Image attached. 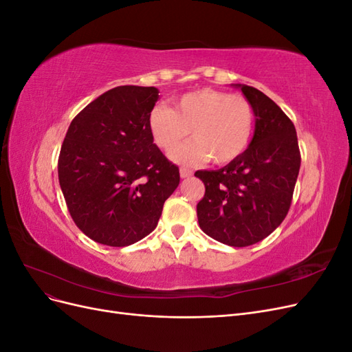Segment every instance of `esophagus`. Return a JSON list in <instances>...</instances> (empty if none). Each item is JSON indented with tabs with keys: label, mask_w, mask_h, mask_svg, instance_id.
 Segmentation results:
<instances>
[{
	"label": "esophagus",
	"mask_w": 352,
	"mask_h": 352,
	"mask_svg": "<svg viewBox=\"0 0 352 352\" xmlns=\"http://www.w3.org/2000/svg\"><path fill=\"white\" fill-rule=\"evenodd\" d=\"M192 176V170H189L186 167H180V177L182 179H188Z\"/></svg>",
	"instance_id": "esophagus-1"
}]
</instances>
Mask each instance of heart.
Instances as JSON below:
<instances>
[{
    "label": "heart",
    "mask_w": 352,
    "mask_h": 352,
    "mask_svg": "<svg viewBox=\"0 0 352 352\" xmlns=\"http://www.w3.org/2000/svg\"><path fill=\"white\" fill-rule=\"evenodd\" d=\"M255 126L250 100L219 89L184 94L173 107L155 105L148 113V131L160 150L170 154L190 133L195 141L172 154L175 162L197 166L211 160L214 164L235 162L247 150Z\"/></svg>",
    "instance_id": "b5f03b06"
}]
</instances>
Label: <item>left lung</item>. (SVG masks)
Listing matches in <instances>:
<instances>
[{
  "instance_id": "1",
  "label": "left lung",
  "mask_w": 352,
  "mask_h": 352,
  "mask_svg": "<svg viewBox=\"0 0 352 352\" xmlns=\"http://www.w3.org/2000/svg\"><path fill=\"white\" fill-rule=\"evenodd\" d=\"M241 91L255 111L250 146L225 167L195 173L206 186L197 206L199 228L230 247H250L280 225L291 208L301 166L289 117L261 91L248 85Z\"/></svg>"
}]
</instances>
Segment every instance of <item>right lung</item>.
I'll return each instance as SVG.
<instances>
[{"label": "right lung", "instance_id": "add662e5", "mask_svg": "<svg viewBox=\"0 0 352 352\" xmlns=\"http://www.w3.org/2000/svg\"><path fill=\"white\" fill-rule=\"evenodd\" d=\"M154 87H117L72 120L58 155V180L70 216L85 235L127 247L151 233L179 167L153 142L148 113Z\"/></svg>", "mask_w": 352, "mask_h": 352}]
</instances>
